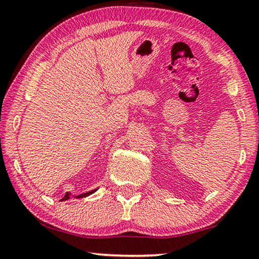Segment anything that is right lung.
Instances as JSON below:
<instances>
[{
	"instance_id": "obj_1",
	"label": "right lung",
	"mask_w": 259,
	"mask_h": 259,
	"mask_svg": "<svg viewBox=\"0 0 259 259\" xmlns=\"http://www.w3.org/2000/svg\"><path fill=\"white\" fill-rule=\"evenodd\" d=\"M98 189V188H97ZM97 189H94V190H91V192H87V193H84V194H81V195H77V196H75V198H82V197H87V196H89V195H91V194H94ZM70 195H71V193H66L65 194V196L63 197L61 201H66V199H69L70 198Z\"/></svg>"
}]
</instances>
